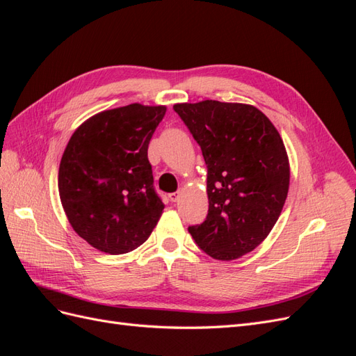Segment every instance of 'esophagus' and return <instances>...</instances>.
Listing matches in <instances>:
<instances>
[{"mask_svg": "<svg viewBox=\"0 0 356 356\" xmlns=\"http://www.w3.org/2000/svg\"><path fill=\"white\" fill-rule=\"evenodd\" d=\"M179 197H181V193H179V191L170 193V195H169V199H170V202H178V200H179Z\"/></svg>", "mask_w": 356, "mask_h": 356, "instance_id": "1", "label": "esophagus"}]
</instances>
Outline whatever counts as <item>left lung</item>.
<instances>
[{
	"instance_id": "left-lung-1",
	"label": "left lung",
	"mask_w": 356,
	"mask_h": 356,
	"mask_svg": "<svg viewBox=\"0 0 356 356\" xmlns=\"http://www.w3.org/2000/svg\"><path fill=\"white\" fill-rule=\"evenodd\" d=\"M208 168L207 220L188 227L203 252L230 261L272 232L289 187V161L273 123L252 105L175 104Z\"/></svg>"
}]
</instances>
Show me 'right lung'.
I'll return each mask as SVG.
<instances>
[{"label":"right lung","mask_w":356,"mask_h":356,"mask_svg":"<svg viewBox=\"0 0 356 356\" xmlns=\"http://www.w3.org/2000/svg\"><path fill=\"white\" fill-rule=\"evenodd\" d=\"M166 106L131 104L77 127L63 152L58 187L63 211L80 238L106 254L143 245L165 204L153 186L148 144Z\"/></svg>","instance_id":"add662e5"}]
</instances>
